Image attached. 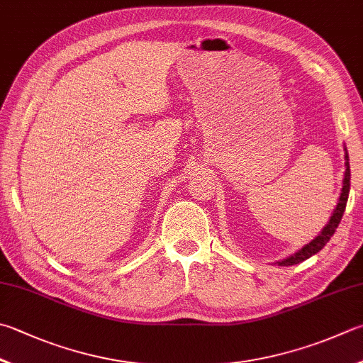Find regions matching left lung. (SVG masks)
<instances>
[{
    "label": "left lung",
    "mask_w": 363,
    "mask_h": 363,
    "mask_svg": "<svg viewBox=\"0 0 363 363\" xmlns=\"http://www.w3.org/2000/svg\"><path fill=\"white\" fill-rule=\"evenodd\" d=\"M346 172H345V180H343V188H341V194H340V201L337 203V208H335L333 215L330 216V221L329 224L325 225L323 229V232L314 238L313 242H310L306 246H303L302 250L296 255L284 259V261L278 262L279 265H296L298 262H303L305 259L311 257L313 255H316L318 251H320L325 246V243L330 240V237L335 234V230H337L338 224L341 221V218H343L345 213V208H346V202H347V196H350V186H351V170H350V160H347V153H346Z\"/></svg>",
    "instance_id": "8db88e82"
}]
</instances>
